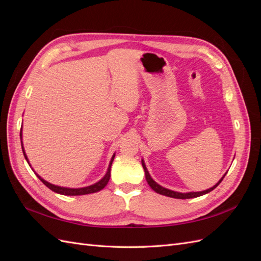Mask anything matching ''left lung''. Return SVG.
<instances>
[{
  "mask_svg": "<svg viewBox=\"0 0 261 261\" xmlns=\"http://www.w3.org/2000/svg\"><path fill=\"white\" fill-rule=\"evenodd\" d=\"M141 164H143V168H144V170H145V175H146V180L148 181V184H149V186L151 187L153 191L155 192V193H158V194H160V195H163V196H167V197H171V198H177V199H188V198H196V197H199V196H202V195H206V194H208V193H210L211 191H213V189H215L221 181H222V179L224 178V176H225V174L221 177V179L218 181V183L215 185V186H212V187H210V188H208V189H206V191H202V192H189V193H179V192H174V191H171V189H168V188H165V187H163V186H161V185H159L156 183V181H154L153 179H152V177L150 176V174H149V172H148V170H147V168H146V164H145V161H144V159L141 160Z\"/></svg>",
  "mask_w": 261,
  "mask_h": 261,
  "instance_id": "1",
  "label": "left lung"
}]
</instances>
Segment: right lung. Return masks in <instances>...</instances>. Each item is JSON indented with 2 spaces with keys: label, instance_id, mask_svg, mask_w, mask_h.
I'll use <instances>...</instances> for the list:
<instances>
[{
  "label": "right lung",
  "instance_id": "right-lung-1",
  "mask_svg": "<svg viewBox=\"0 0 261 261\" xmlns=\"http://www.w3.org/2000/svg\"><path fill=\"white\" fill-rule=\"evenodd\" d=\"M22 127L20 129V140H21V149H22V153H23V156H25V159L27 160L29 167L31 168V165L29 163V160L27 158V154L25 152V149H23V146H22ZM114 156H115V153H113L112 158H111V161H110L109 163V167H108V170H107V173L106 175L102 177L99 181H97V183H94L92 185H89V186H86V187H81V188H69V187H63V186H58V185H54V184H51L49 183V181H46L45 179H43L40 175L37 174V173L35 172V170L33 169V171L35 172V174L37 175V177L40 179L42 183L50 188L51 191H53L54 193H58V194H61V195H65V196H80V195H87V194H92V193H97L99 191H101V189H103L107 184L109 183V179H110V176H111V165H112V162L114 160Z\"/></svg>",
  "mask_w": 261,
  "mask_h": 261
}]
</instances>
